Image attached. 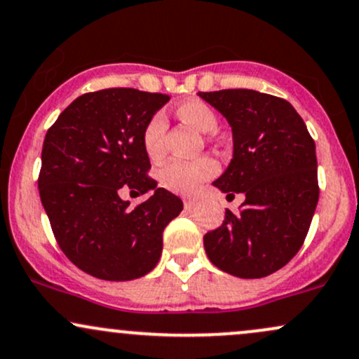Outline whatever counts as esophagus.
<instances>
[{
	"instance_id": "obj_1",
	"label": "esophagus",
	"mask_w": 359,
	"mask_h": 359,
	"mask_svg": "<svg viewBox=\"0 0 359 359\" xmlns=\"http://www.w3.org/2000/svg\"><path fill=\"white\" fill-rule=\"evenodd\" d=\"M197 205V201L196 199H184V208L185 211H192L194 208Z\"/></svg>"
}]
</instances>
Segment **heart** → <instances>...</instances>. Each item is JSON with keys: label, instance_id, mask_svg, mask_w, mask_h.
Listing matches in <instances>:
<instances>
[{"label": "heart", "instance_id": "obj_1", "mask_svg": "<svg viewBox=\"0 0 359 359\" xmlns=\"http://www.w3.org/2000/svg\"><path fill=\"white\" fill-rule=\"evenodd\" d=\"M179 116L201 133H212L217 126L214 111L203 101H185L177 108ZM167 131V118L162 111H156L148 118L142 131V143L145 154L156 158L163 150V137ZM217 172V165L209 156L196 160H170L160 168L158 179L163 187L172 192L194 194L204 180L211 179Z\"/></svg>", "mask_w": 359, "mask_h": 359}]
</instances>
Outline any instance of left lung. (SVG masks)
Segmentation results:
<instances>
[{
  "mask_svg": "<svg viewBox=\"0 0 359 359\" xmlns=\"http://www.w3.org/2000/svg\"><path fill=\"white\" fill-rule=\"evenodd\" d=\"M228 119L233 158L214 185L245 201L204 234L212 265L240 278L285 266L306 240L319 201L316 143L290 102L251 89L199 93Z\"/></svg>",
  "mask_w": 359,
  "mask_h": 359,
  "instance_id": "8db88e82",
  "label": "left lung"
}]
</instances>
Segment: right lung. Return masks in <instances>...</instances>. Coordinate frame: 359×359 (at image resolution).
<instances>
[{
	"instance_id": "add662e5",
	"label": "right lung",
	"mask_w": 359,
	"mask_h": 359,
	"mask_svg": "<svg viewBox=\"0 0 359 359\" xmlns=\"http://www.w3.org/2000/svg\"><path fill=\"white\" fill-rule=\"evenodd\" d=\"M168 100L131 88L82 94L45 135L40 201L60 250L93 277L125 282L154 270L163 229L182 211V201L148 177L142 143L148 118ZM123 184L154 194L130 208L118 197Z\"/></svg>"
}]
</instances>
